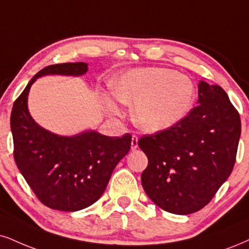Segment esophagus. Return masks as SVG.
<instances>
[{"instance_id":"34e87169","label":"esophagus","mask_w":249,"mask_h":249,"mask_svg":"<svg viewBox=\"0 0 249 249\" xmlns=\"http://www.w3.org/2000/svg\"><path fill=\"white\" fill-rule=\"evenodd\" d=\"M139 148V139H137V136H134L131 137V150H136Z\"/></svg>"}]
</instances>
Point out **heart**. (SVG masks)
Instances as JSON below:
<instances>
[{"label": "heart", "instance_id": "1", "mask_svg": "<svg viewBox=\"0 0 249 249\" xmlns=\"http://www.w3.org/2000/svg\"><path fill=\"white\" fill-rule=\"evenodd\" d=\"M116 99L133 107L134 124L146 133H160L179 124L193 108L196 89L188 76L160 67L135 68L116 81ZM105 106L114 116L122 110L114 98Z\"/></svg>", "mask_w": 249, "mask_h": 249}]
</instances>
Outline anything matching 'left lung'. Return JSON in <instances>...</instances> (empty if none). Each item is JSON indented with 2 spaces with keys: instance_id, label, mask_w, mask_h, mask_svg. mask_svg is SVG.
I'll return each instance as SVG.
<instances>
[{
  "instance_id": "obj_1",
  "label": "left lung",
  "mask_w": 249,
  "mask_h": 249,
  "mask_svg": "<svg viewBox=\"0 0 249 249\" xmlns=\"http://www.w3.org/2000/svg\"><path fill=\"white\" fill-rule=\"evenodd\" d=\"M240 133V116L226 92L199 81L197 106L188 115L139 141L149 161L141 177L146 195L171 213L201 210L231 174Z\"/></svg>"
}]
</instances>
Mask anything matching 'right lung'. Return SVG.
<instances>
[{"mask_svg": "<svg viewBox=\"0 0 249 249\" xmlns=\"http://www.w3.org/2000/svg\"><path fill=\"white\" fill-rule=\"evenodd\" d=\"M85 62L48 66L26 85L12 107L10 127L17 167L36 197L54 210L78 211L97 202L105 192L118 162L129 152L131 135L109 137L96 130L62 136L33 120L27 107L30 89L48 75L79 76Z\"/></svg>", "mask_w": 249, "mask_h": 249, "instance_id": "add662e5", "label": "right lung"}]
</instances>
